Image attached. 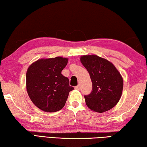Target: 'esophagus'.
I'll return each mask as SVG.
<instances>
[{
  "label": "esophagus",
  "mask_w": 147,
  "mask_h": 147,
  "mask_svg": "<svg viewBox=\"0 0 147 147\" xmlns=\"http://www.w3.org/2000/svg\"><path fill=\"white\" fill-rule=\"evenodd\" d=\"M74 88H75V89H76V90H79V89H80V86H75V87H74Z\"/></svg>",
  "instance_id": "34e87169"
}]
</instances>
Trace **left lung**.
Segmentation results:
<instances>
[{"label": "left lung", "mask_w": 147, "mask_h": 147, "mask_svg": "<svg viewBox=\"0 0 147 147\" xmlns=\"http://www.w3.org/2000/svg\"><path fill=\"white\" fill-rule=\"evenodd\" d=\"M81 63L90 75L92 91L85 95L86 105L96 112L111 109L118 103L123 88L121 74L110 61L96 55L80 58Z\"/></svg>", "instance_id": "obj_1"}]
</instances>
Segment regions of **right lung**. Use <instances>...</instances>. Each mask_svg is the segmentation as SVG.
<instances>
[{"mask_svg": "<svg viewBox=\"0 0 147 147\" xmlns=\"http://www.w3.org/2000/svg\"><path fill=\"white\" fill-rule=\"evenodd\" d=\"M68 59L56 57L41 59L30 65L26 72L27 93L32 102L47 112L60 110L69 93L74 88L69 78L61 74Z\"/></svg>", "mask_w": 147, "mask_h": 147, "instance_id": "1", "label": "right lung"}]
</instances>
